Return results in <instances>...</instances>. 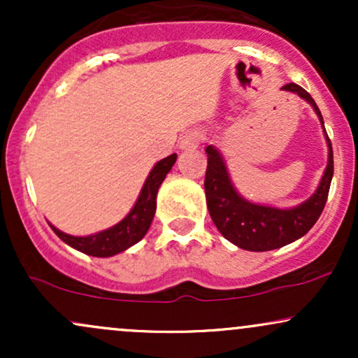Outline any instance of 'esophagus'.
Wrapping results in <instances>:
<instances>
[{
	"mask_svg": "<svg viewBox=\"0 0 358 358\" xmlns=\"http://www.w3.org/2000/svg\"><path fill=\"white\" fill-rule=\"evenodd\" d=\"M200 143H202V134L199 131H188L187 134L180 138L178 146L182 151H193L199 148Z\"/></svg>",
	"mask_w": 358,
	"mask_h": 358,
	"instance_id": "obj_1",
	"label": "esophagus"
}]
</instances>
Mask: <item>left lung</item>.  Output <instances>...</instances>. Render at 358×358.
Masks as SVG:
<instances>
[{
    "label": "left lung",
    "instance_id": "obj_1",
    "mask_svg": "<svg viewBox=\"0 0 358 358\" xmlns=\"http://www.w3.org/2000/svg\"><path fill=\"white\" fill-rule=\"evenodd\" d=\"M282 89L296 92L299 97L310 102L323 124L318 106L305 89L299 87L298 84H286ZM327 141L328 165L318 190L305 203L289 208V210L254 205L242 199L232 187L227 168H225L219 151L213 146H207L205 153L208 156V163L203 183L205 195H207L208 213L222 236L236 244L237 248L254 250V252L282 248V245L305 236L322 215L328 192H330L331 176H334V150H331V141L328 134Z\"/></svg>",
    "mask_w": 358,
    "mask_h": 358
}]
</instances>
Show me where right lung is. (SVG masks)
Listing matches in <instances>:
<instances>
[{
  "label": "right lung",
  "mask_w": 358,
  "mask_h": 358,
  "mask_svg": "<svg viewBox=\"0 0 358 358\" xmlns=\"http://www.w3.org/2000/svg\"><path fill=\"white\" fill-rule=\"evenodd\" d=\"M175 162L176 153L166 156L162 162L156 163L153 170H151L150 176L146 178L145 185H143V190L139 193V199L136 205L133 207V210L127 213L126 219H122L117 225H114V227L87 237L69 236V234L60 232L59 229L50 225L52 231L55 232L65 244L80 250V252L89 254V256L109 257L114 256V254L122 252V250L134 245L146 236L148 229H150L151 225V220H153L155 217L156 193H158L159 185L163 183V180H165L168 171L171 170V166L175 165Z\"/></svg>",
  "instance_id": "obj_1"
}]
</instances>
